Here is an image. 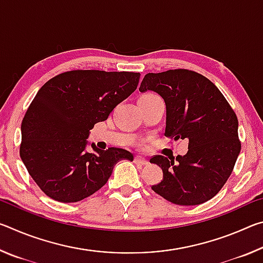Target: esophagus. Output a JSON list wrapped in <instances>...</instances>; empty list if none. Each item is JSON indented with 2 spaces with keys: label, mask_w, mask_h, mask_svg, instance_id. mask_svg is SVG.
Instances as JSON below:
<instances>
[{
  "label": "esophagus",
  "mask_w": 263,
  "mask_h": 263,
  "mask_svg": "<svg viewBox=\"0 0 263 263\" xmlns=\"http://www.w3.org/2000/svg\"><path fill=\"white\" fill-rule=\"evenodd\" d=\"M135 162L137 164H142V166H145V164H147V160H145L144 158H141V157H136Z\"/></svg>",
  "instance_id": "34e87169"
}]
</instances>
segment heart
<instances>
[{"mask_svg":"<svg viewBox=\"0 0 263 263\" xmlns=\"http://www.w3.org/2000/svg\"><path fill=\"white\" fill-rule=\"evenodd\" d=\"M146 95H153V94H146Z\"/></svg>","mask_w":263,"mask_h":263,"instance_id":"b5f03b06","label":"heart"}]
</instances>
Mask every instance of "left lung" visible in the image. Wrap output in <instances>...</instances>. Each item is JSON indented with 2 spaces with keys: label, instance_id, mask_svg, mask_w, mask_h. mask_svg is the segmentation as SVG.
<instances>
[{
  "label": "left lung",
  "instance_id": "obj_1",
  "mask_svg": "<svg viewBox=\"0 0 263 263\" xmlns=\"http://www.w3.org/2000/svg\"><path fill=\"white\" fill-rule=\"evenodd\" d=\"M139 90H153L166 103L164 136L188 140V152L149 160L161 167L163 179L152 189L177 205H198L211 199L232 174L241 149L238 118L210 80L189 69L148 73Z\"/></svg>",
  "mask_w": 263,
  "mask_h": 263
}]
</instances>
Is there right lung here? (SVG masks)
<instances>
[{
  "mask_svg": "<svg viewBox=\"0 0 263 263\" xmlns=\"http://www.w3.org/2000/svg\"><path fill=\"white\" fill-rule=\"evenodd\" d=\"M140 73L77 69L61 73L39 89L22 122L20 155L48 197L74 203L100 190L115 164L133 160L123 148L86 152L96 123L137 89Z\"/></svg>",
  "mask_w": 263,
  "mask_h": 263,
  "instance_id": "right-lung-1",
  "label": "right lung"
}]
</instances>
